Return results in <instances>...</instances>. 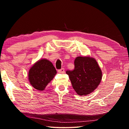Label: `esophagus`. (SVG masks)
<instances>
[{
	"label": "esophagus",
	"mask_w": 129,
	"mask_h": 129,
	"mask_svg": "<svg viewBox=\"0 0 129 129\" xmlns=\"http://www.w3.org/2000/svg\"><path fill=\"white\" fill-rule=\"evenodd\" d=\"M58 72L60 73H64L65 72L64 68H61L60 69H58Z\"/></svg>",
	"instance_id": "esophagus-1"
}]
</instances>
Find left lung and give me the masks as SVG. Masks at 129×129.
Instances as JSON below:
<instances>
[{"instance_id": "left-lung-1", "label": "left lung", "mask_w": 129, "mask_h": 129, "mask_svg": "<svg viewBox=\"0 0 129 129\" xmlns=\"http://www.w3.org/2000/svg\"><path fill=\"white\" fill-rule=\"evenodd\" d=\"M72 85L80 95H86L95 90L102 79V72L94 58L77 57L75 60V69L67 71Z\"/></svg>"}]
</instances>
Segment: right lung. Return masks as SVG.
Instances as JSON below:
<instances>
[{
  "mask_svg": "<svg viewBox=\"0 0 129 129\" xmlns=\"http://www.w3.org/2000/svg\"><path fill=\"white\" fill-rule=\"evenodd\" d=\"M57 73L51 62L42 59L36 62L29 69L28 77L31 85L38 90H43Z\"/></svg>",
  "mask_w": 129,
  "mask_h": 129,
  "instance_id": "add662e5",
  "label": "right lung"
}]
</instances>
